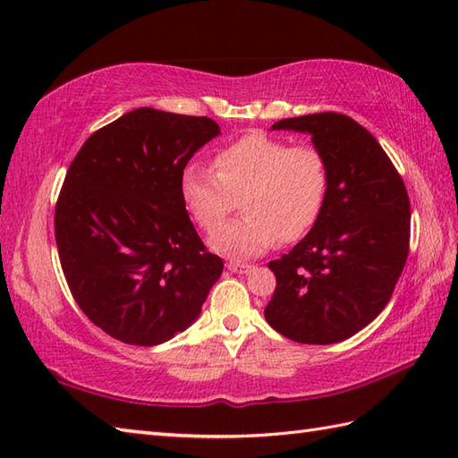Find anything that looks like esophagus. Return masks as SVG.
Here are the masks:
<instances>
[{"label":"esophagus","mask_w":458,"mask_h":458,"mask_svg":"<svg viewBox=\"0 0 458 458\" xmlns=\"http://www.w3.org/2000/svg\"><path fill=\"white\" fill-rule=\"evenodd\" d=\"M226 267L230 271H234V274H250L254 266H248V264H240V261H228Z\"/></svg>","instance_id":"1"}]
</instances>
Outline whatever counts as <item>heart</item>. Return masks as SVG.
I'll use <instances>...</instances> for the list:
<instances>
[{
	"instance_id": "heart-1",
	"label": "heart",
	"mask_w": 458,
	"mask_h": 458,
	"mask_svg": "<svg viewBox=\"0 0 458 458\" xmlns=\"http://www.w3.org/2000/svg\"><path fill=\"white\" fill-rule=\"evenodd\" d=\"M214 171L187 165L179 191L192 220L212 230L241 199L240 219L214 230L210 246L230 258H254L276 242L307 236L328 194V163L315 145H289L261 131L242 135L214 155Z\"/></svg>"
}]
</instances>
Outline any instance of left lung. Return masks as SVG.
Returning <instances> with one entry per match:
<instances>
[{"label": "left lung", "instance_id": "8db88e82", "mask_svg": "<svg viewBox=\"0 0 458 458\" xmlns=\"http://www.w3.org/2000/svg\"><path fill=\"white\" fill-rule=\"evenodd\" d=\"M274 130L313 138L328 163V194L313 230L267 264L277 287L264 315L295 343H340L394 293L410 254V197L382 145L344 114L279 120Z\"/></svg>", "mask_w": 458, "mask_h": 458}]
</instances>
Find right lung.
I'll return each mask as SVG.
<instances>
[{
	"instance_id": "right-lung-1",
	"label": "right lung",
	"mask_w": 458,
	"mask_h": 458,
	"mask_svg": "<svg viewBox=\"0 0 458 458\" xmlns=\"http://www.w3.org/2000/svg\"><path fill=\"white\" fill-rule=\"evenodd\" d=\"M220 133L210 118L138 108L84 141L55 208L68 289L106 335L155 346L192 325L224 261L181 199L191 157Z\"/></svg>"
}]
</instances>
